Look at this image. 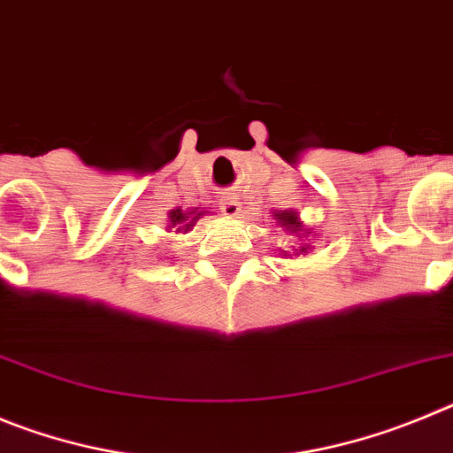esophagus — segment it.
<instances>
[{
	"label": "esophagus",
	"instance_id": "obj_1",
	"mask_svg": "<svg viewBox=\"0 0 453 453\" xmlns=\"http://www.w3.org/2000/svg\"><path fill=\"white\" fill-rule=\"evenodd\" d=\"M219 210H221L227 219H234V217H239V210H242V205H239V201H236L234 196H223L221 201H219Z\"/></svg>",
	"mask_w": 453,
	"mask_h": 453
}]
</instances>
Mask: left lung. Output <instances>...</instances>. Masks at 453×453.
<instances>
[{
  "label": "left lung",
  "instance_id": "obj_1",
  "mask_svg": "<svg viewBox=\"0 0 453 453\" xmlns=\"http://www.w3.org/2000/svg\"><path fill=\"white\" fill-rule=\"evenodd\" d=\"M275 219H277V223H280L282 227H287V230L303 232V223H300V219H297L296 211H291V210L275 211ZM307 250H309V246H300V252H307Z\"/></svg>",
  "mask_w": 453,
  "mask_h": 453
}]
</instances>
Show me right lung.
<instances>
[{
  "mask_svg": "<svg viewBox=\"0 0 453 453\" xmlns=\"http://www.w3.org/2000/svg\"><path fill=\"white\" fill-rule=\"evenodd\" d=\"M205 211H201L196 207L194 211H182V210H171L169 211V227H176V232H187L191 230V226L203 217Z\"/></svg>",
  "mask_w": 453,
  "mask_h": 453,
  "instance_id": "1",
  "label": "right lung"
}]
</instances>
